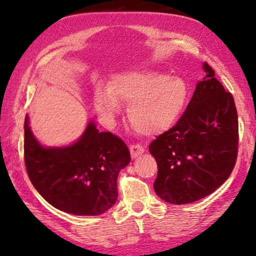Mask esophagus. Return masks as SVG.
Masks as SVG:
<instances>
[{
	"label": "esophagus",
	"instance_id": "esophagus-1",
	"mask_svg": "<svg viewBox=\"0 0 256 256\" xmlns=\"http://www.w3.org/2000/svg\"><path fill=\"white\" fill-rule=\"evenodd\" d=\"M129 150H130V155L132 158H136V157H138L144 152V146L141 143H134V144H130V146H129Z\"/></svg>",
	"mask_w": 256,
	"mask_h": 256
}]
</instances>
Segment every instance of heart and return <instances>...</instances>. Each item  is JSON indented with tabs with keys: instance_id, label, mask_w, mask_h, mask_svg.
I'll use <instances>...</instances> for the list:
<instances>
[{
	"instance_id": "heart-1",
	"label": "heart",
	"mask_w": 256,
	"mask_h": 256,
	"mask_svg": "<svg viewBox=\"0 0 256 256\" xmlns=\"http://www.w3.org/2000/svg\"><path fill=\"white\" fill-rule=\"evenodd\" d=\"M188 86L183 79L156 72H130L114 76L107 92L96 90L94 108L99 116L110 124L120 112V104H129L128 118L135 130L155 135L172 127L188 100Z\"/></svg>"
}]
</instances>
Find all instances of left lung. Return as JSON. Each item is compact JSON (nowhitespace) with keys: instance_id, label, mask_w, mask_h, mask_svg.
Listing matches in <instances>:
<instances>
[{"instance_id":"8db88e82","label":"left lung","mask_w":256,"mask_h":256,"mask_svg":"<svg viewBox=\"0 0 256 256\" xmlns=\"http://www.w3.org/2000/svg\"><path fill=\"white\" fill-rule=\"evenodd\" d=\"M186 110L176 124L150 143L158 172L154 188L170 204H188L211 194L232 174L239 124L233 96L204 62Z\"/></svg>"}]
</instances>
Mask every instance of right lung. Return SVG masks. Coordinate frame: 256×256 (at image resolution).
Here are the masks:
<instances>
[{"label":"right lung","mask_w":256,"mask_h":256,"mask_svg":"<svg viewBox=\"0 0 256 256\" xmlns=\"http://www.w3.org/2000/svg\"><path fill=\"white\" fill-rule=\"evenodd\" d=\"M130 162L126 143L90 122L84 135L66 148H44L24 121V163L40 194L60 211L99 216L118 199V174Z\"/></svg>","instance_id":"obj_1"}]
</instances>
